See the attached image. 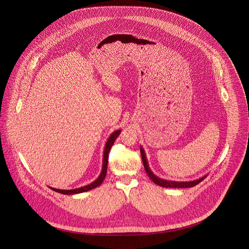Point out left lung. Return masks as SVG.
I'll list each match as a JSON object with an SVG mask.
<instances>
[{
	"instance_id": "1",
	"label": "left lung",
	"mask_w": 249,
	"mask_h": 249,
	"mask_svg": "<svg viewBox=\"0 0 249 249\" xmlns=\"http://www.w3.org/2000/svg\"><path fill=\"white\" fill-rule=\"evenodd\" d=\"M140 151H141V155H142V163H143L144 170L146 171V174L148 175L149 178H151V180L154 182L155 184H157V185H159V186H160L162 188H192V187L198 185L204 178H206V176H204V177L199 178L197 180L190 181V182L169 181V180H165V179H162V178H158L151 172V170H150V168L148 166L147 160H146V156H145V153H144L142 146L140 147Z\"/></svg>"
}]
</instances>
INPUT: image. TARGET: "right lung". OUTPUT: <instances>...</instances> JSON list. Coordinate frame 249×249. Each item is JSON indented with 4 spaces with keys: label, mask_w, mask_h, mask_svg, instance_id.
I'll list each match as a JSON object with an SVG mask.
<instances>
[{
    "label": "right lung",
    "mask_w": 249,
    "mask_h": 249,
    "mask_svg": "<svg viewBox=\"0 0 249 249\" xmlns=\"http://www.w3.org/2000/svg\"><path fill=\"white\" fill-rule=\"evenodd\" d=\"M120 131H121L120 130H116V131H114V132L109 136V138H108V140H107V143H106L105 150H104L103 169H102V172H101V174H100L99 178H97V179L95 180L94 182H92L91 184H89V185H88V186H85V187L79 188V189H74V190H58V189H54V188H51V187H49V188H50L51 190L56 191V192L61 193V194L70 195V194H76V193H82V192H86V191H89V190H92V189H94V188L99 187V186L103 183L104 179H105L106 176H107V164H108V153H109V151H110V149H111V147H112L113 143L115 142V140L118 138V136H119Z\"/></svg>",
    "instance_id": "obj_1"
}]
</instances>
